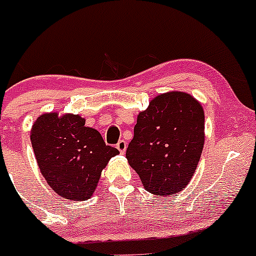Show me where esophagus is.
Returning <instances> with one entry per match:
<instances>
[{
    "mask_svg": "<svg viewBox=\"0 0 256 256\" xmlns=\"http://www.w3.org/2000/svg\"><path fill=\"white\" fill-rule=\"evenodd\" d=\"M126 147H128V144H126V141L124 140H120L118 144H116V148L120 151V154H125Z\"/></svg>",
    "mask_w": 256,
    "mask_h": 256,
    "instance_id": "obj_1",
    "label": "esophagus"
}]
</instances>
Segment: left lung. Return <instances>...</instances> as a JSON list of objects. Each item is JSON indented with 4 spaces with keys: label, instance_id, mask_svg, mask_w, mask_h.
<instances>
[{
    "label": "left lung",
    "instance_id": "left-lung-1",
    "mask_svg": "<svg viewBox=\"0 0 256 256\" xmlns=\"http://www.w3.org/2000/svg\"><path fill=\"white\" fill-rule=\"evenodd\" d=\"M204 146V112L182 92L154 98L138 114L126 158L152 194H176L190 183Z\"/></svg>",
    "mask_w": 256,
    "mask_h": 256
}]
</instances>
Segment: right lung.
I'll use <instances>...</instances> for the list:
<instances>
[{
	"label": "right lung",
	"instance_id": "1",
	"mask_svg": "<svg viewBox=\"0 0 256 256\" xmlns=\"http://www.w3.org/2000/svg\"><path fill=\"white\" fill-rule=\"evenodd\" d=\"M30 142L47 183L66 200H86L94 193L102 171L118 154L79 115L56 112L40 116Z\"/></svg>",
	"mask_w": 256,
	"mask_h": 256
}]
</instances>
